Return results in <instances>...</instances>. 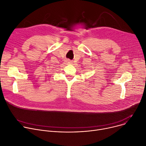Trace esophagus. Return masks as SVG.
Listing matches in <instances>:
<instances>
[{
	"mask_svg": "<svg viewBox=\"0 0 146 146\" xmlns=\"http://www.w3.org/2000/svg\"><path fill=\"white\" fill-rule=\"evenodd\" d=\"M67 63H68V64H71V63H72V61H70V60H67Z\"/></svg>",
	"mask_w": 146,
	"mask_h": 146,
	"instance_id": "obj_1",
	"label": "esophagus"
}]
</instances>
